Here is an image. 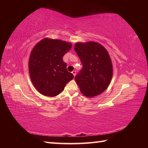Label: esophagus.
<instances>
[{"label": "esophagus", "mask_w": 148, "mask_h": 148, "mask_svg": "<svg viewBox=\"0 0 148 148\" xmlns=\"http://www.w3.org/2000/svg\"><path fill=\"white\" fill-rule=\"evenodd\" d=\"M71 73H72V74L73 75V76L75 77V76L76 75V73H77V71H76L75 70H74V71H73L72 72H71Z\"/></svg>", "instance_id": "obj_1"}]
</instances>
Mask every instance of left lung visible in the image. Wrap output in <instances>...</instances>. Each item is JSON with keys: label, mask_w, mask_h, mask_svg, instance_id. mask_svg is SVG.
<instances>
[{"label": "left lung", "mask_w": 148, "mask_h": 148, "mask_svg": "<svg viewBox=\"0 0 148 148\" xmlns=\"http://www.w3.org/2000/svg\"><path fill=\"white\" fill-rule=\"evenodd\" d=\"M75 51L83 68L75 76L76 83L83 95L92 97L104 92L112 77V64L106 49L96 42H78Z\"/></svg>", "instance_id": "obj_1"}]
</instances>
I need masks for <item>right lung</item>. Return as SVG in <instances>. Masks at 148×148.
I'll return each instance as SVG.
<instances>
[{
    "mask_svg": "<svg viewBox=\"0 0 148 148\" xmlns=\"http://www.w3.org/2000/svg\"><path fill=\"white\" fill-rule=\"evenodd\" d=\"M71 46L70 42L45 38L33 49L29 60V75L33 85L42 95L49 97L59 95L73 78L63 60Z\"/></svg>",
    "mask_w": 148,
    "mask_h": 148,
    "instance_id": "add662e5",
    "label": "right lung"
}]
</instances>
